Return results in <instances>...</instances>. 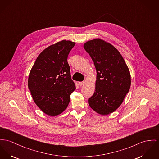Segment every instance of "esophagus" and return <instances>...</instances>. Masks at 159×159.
Returning a JSON list of instances; mask_svg holds the SVG:
<instances>
[{
    "label": "esophagus",
    "mask_w": 159,
    "mask_h": 159,
    "mask_svg": "<svg viewBox=\"0 0 159 159\" xmlns=\"http://www.w3.org/2000/svg\"><path fill=\"white\" fill-rule=\"evenodd\" d=\"M84 84H85V83L84 82H79V85L80 86H82L84 85Z\"/></svg>",
    "instance_id": "34e87169"
}]
</instances>
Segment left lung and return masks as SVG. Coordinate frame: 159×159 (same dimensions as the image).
Segmentation results:
<instances>
[{
  "mask_svg": "<svg viewBox=\"0 0 159 159\" xmlns=\"http://www.w3.org/2000/svg\"><path fill=\"white\" fill-rule=\"evenodd\" d=\"M97 71L96 89L89 98V107L98 114L107 115L122 103L131 86V75L119 51L100 39L84 45Z\"/></svg>",
  "mask_w": 159,
  "mask_h": 159,
  "instance_id": "obj_1",
  "label": "left lung"
}]
</instances>
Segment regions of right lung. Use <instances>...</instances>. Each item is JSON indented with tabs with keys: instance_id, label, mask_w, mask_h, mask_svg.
Returning <instances> with one entry per match:
<instances>
[{
	"instance_id": "right-lung-1",
	"label": "right lung",
	"mask_w": 159,
	"mask_h": 159,
	"mask_svg": "<svg viewBox=\"0 0 159 159\" xmlns=\"http://www.w3.org/2000/svg\"><path fill=\"white\" fill-rule=\"evenodd\" d=\"M75 44L63 40L50 45L39 55L30 71L28 88L37 106L48 116L66 110L75 89L67 61Z\"/></svg>"
}]
</instances>
